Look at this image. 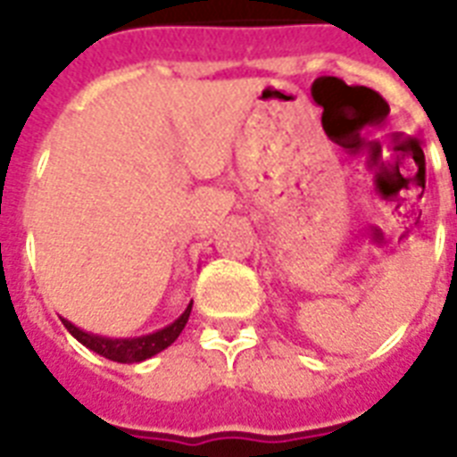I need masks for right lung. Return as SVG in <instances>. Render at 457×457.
Returning <instances> with one entry per match:
<instances>
[{
    "mask_svg": "<svg viewBox=\"0 0 457 457\" xmlns=\"http://www.w3.org/2000/svg\"><path fill=\"white\" fill-rule=\"evenodd\" d=\"M189 312H192V303L187 305V311L179 315L175 322H170L163 329H158L154 334H145V337H135V339H111V337H99V334H89L80 327H75L73 322L61 318V322L66 325V329L73 334L75 339L80 341L82 346H87L89 351L109 358V361L116 362H142L152 355L161 353L163 348H168L172 341L178 339L179 332L185 329L187 320H189Z\"/></svg>",
    "mask_w": 457,
    "mask_h": 457,
    "instance_id": "right-lung-1",
    "label": "right lung"
}]
</instances>
